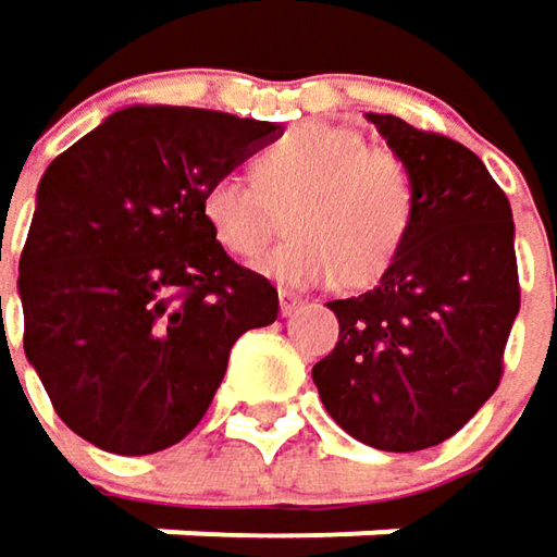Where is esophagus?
<instances>
[{"mask_svg":"<svg viewBox=\"0 0 557 557\" xmlns=\"http://www.w3.org/2000/svg\"><path fill=\"white\" fill-rule=\"evenodd\" d=\"M301 305H305V301H301L298 295H292V292H278V311H282V318H292Z\"/></svg>","mask_w":557,"mask_h":557,"instance_id":"obj_1","label":"esophagus"}]
</instances>
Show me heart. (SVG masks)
Wrapping results in <instances>:
<instances>
[{
    "label": "heart",
    "instance_id": "obj_1",
    "mask_svg": "<svg viewBox=\"0 0 557 557\" xmlns=\"http://www.w3.org/2000/svg\"><path fill=\"white\" fill-rule=\"evenodd\" d=\"M292 196V239L259 259V272L282 285H373L412 223L409 168L393 151L367 148L357 129L327 123L265 145L256 154V177L213 174L200 194V216L230 256L252 259L275 230L272 203L282 207Z\"/></svg>",
    "mask_w": 557,
    "mask_h": 557
}]
</instances>
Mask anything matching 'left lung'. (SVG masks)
<instances>
[{
    "instance_id": "obj_1",
    "label": "left lung",
    "mask_w": 557,
    "mask_h": 557,
    "mask_svg": "<svg viewBox=\"0 0 557 557\" xmlns=\"http://www.w3.org/2000/svg\"><path fill=\"white\" fill-rule=\"evenodd\" d=\"M412 174V223L373 292L327 301L341 341L311 380L327 416L376 450H424L496 393L519 314L512 210L460 141L367 113Z\"/></svg>"
}]
</instances>
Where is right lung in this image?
I'll return each mask as SVG.
<instances>
[{
  "mask_svg": "<svg viewBox=\"0 0 557 557\" xmlns=\"http://www.w3.org/2000/svg\"><path fill=\"white\" fill-rule=\"evenodd\" d=\"M282 133L136 103L41 174L18 259L25 357L84 441L126 457L177 444L210 409L233 344L278 318V292L226 256L200 194Z\"/></svg>",
  "mask_w": 557,
  "mask_h": 557,
  "instance_id": "obj_1",
  "label": "right lung"
}]
</instances>
